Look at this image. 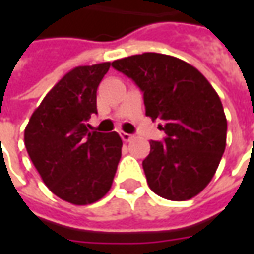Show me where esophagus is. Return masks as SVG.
I'll list each match as a JSON object with an SVG mask.
<instances>
[{
	"label": "esophagus",
	"instance_id": "34e87169",
	"mask_svg": "<svg viewBox=\"0 0 254 254\" xmlns=\"http://www.w3.org/2000/svg\"><path fill=\"white\" fill-rule=\"evenodd\" d=\"M122 138L124 142H128L134 138V135H132V134H128V132H122Z\"/></svg>",
	"mask_w": 254,
	"mask_h": 254
}]
</instances>
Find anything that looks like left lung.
<instances>
[{
  "label": "left lung",
  "instance_id": "8db88e82",
  "mask_svg": "<svg viewBox=\"0 0 254 254\" xmlns=\"http://www.w3.org/2000/svg\"><path fill=\"white\" fill-rule=\"evenodd\" d=\"M112 66L140 87L145 114L165 132L164 141H150L142 161L148 187L170 200L196 196L226 147L228 122L218 93L198 69L170 55H132Z\"/></svg>",
  "mask_w": 254,
  "mask_h": 254
}]
</instances>
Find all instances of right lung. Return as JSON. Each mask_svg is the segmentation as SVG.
<instances>
[{"instance_id": "right-lung-1", "label": "right lung", "mask_w": 254, "mask_h": 254, "mask_svg": "<svg viewBox=\"0 0 254 254\" xmlns=\"http://www.w3.org/2000/svg\"><path fill=\"white\" fill-rule=\"evenodd\" d=\"M110 62L77 66L45 96L25 128L26 151L45 185L61 199L89 205L112 188L122 158L116 131H89L97 87Z\"/></svg>"}]
</instances>
